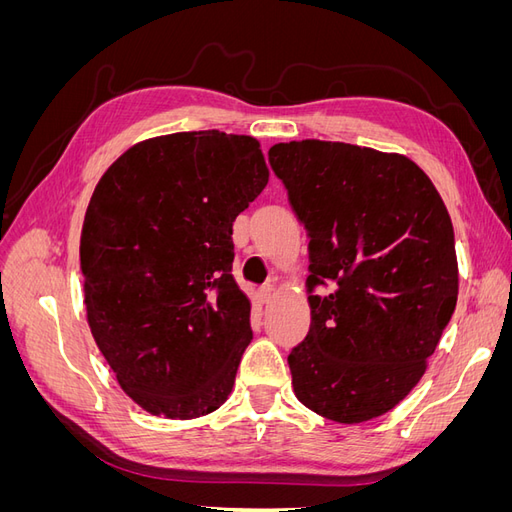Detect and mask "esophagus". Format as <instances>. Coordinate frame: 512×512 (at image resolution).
<instances>
[{"instance_id":"34e87169","label":"esophagus","mask_w":512,"mask_h":512,"mask_svg":"<svg viewBox=\"0 0 512 512\" xmlns=\"http://www.w3.org/2000/svg\"><path fill=\"white\" fill-rule=\"evenodd\" d=\"M273 292H275V288H273L271 284H267V286H262V288L258 290V297H260V301H262V303H271V299H273Z\"/></svg>"}]
</instances>
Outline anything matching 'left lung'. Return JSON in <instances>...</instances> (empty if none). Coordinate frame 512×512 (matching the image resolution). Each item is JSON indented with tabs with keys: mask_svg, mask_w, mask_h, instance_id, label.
I'll list each match as a JSON object with an SVG mask.
<instances>
[{
	"mask_svg": "<svg viewBox=\"0 0 512 512\" xmlns=\"http://www.w3.org/2000/svg\"><path fill=\"white\" fill-rule=\"evenodd\" d=\"M269 164L309 237L312 324L288 354L294 395L331 421H371L423 378L455 312L451 218L397 153L292 141L273 145Z\"/></svg>",
	"mask_w": 512,
	"mask_h": 512,
	"instance_id": "1",
	"label": "left lung"
}]
</instances>
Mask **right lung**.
<instances>
[{"instance_id": "add662e5", "label": "right lung", "mask_w": 512, "mask_h": 512, "mask_svg": "<svg viewBox=\"0 0 512 512\" xmlns=\"http://www.w3.org/2000/svg\"><path fill=\"white\" fill-rule=\"evenodd\" d=\"M267 181L256 138L207 130L138 143L96 185L81 232L89 329L147 412L188 421L228 399L252 342L232 222Z\"/></svg>"}]
</instances>
